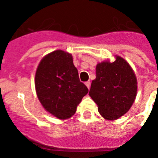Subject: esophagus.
<instances>
[{
	"instance_id": "34e87169",
	"label": "esophagus",
	"mask_w": 158,
	"mask_h": 158,
	"mask_svg": "<svg viewBox=\"0 0 158 158\" xmlns=\"http://www.w3.org/2000/svg\"><path fill=\"white\" fill-rule=\"evenodd\" d=\"M85 85H86V86H87V88H90V81H87V82H85Z\"/></svg>"
}]
</instances>
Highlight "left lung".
Instances as JSON below:
<instances>
[{
  "label": "left lung",
  "mask_w": 158,
  "mask_h": 158,
  "mask_svg": "<svg viewBox=\"0 0 158 158\" xmlns=\"http://www.w3.org/2000/svg\"><path fill=\"white\" fill-rule=\"evenodd\" d=\"M137 79L130 64L120 56L114 62L104 61L96 66V79L89 95L98 110L107 120H115L127 113L136 98Z\"/></svg>",
  "instance_id": "obj_1"
}]
</instances>
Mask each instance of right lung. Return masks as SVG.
I'll list each match as a JSON object with an SVG mask.
<instances>
[{
  "label": "right lung",
  "mask_w": 158,
  "mask_h": 158,
  "mask_svg": "<svg viewBox=\"0 0 158 158\" xmlns=\"http://www.w3.org/2000/svg\"><path fill=\"white\" fill-rule=\"evenodd\" d=\"M37 97L47 111L60 119L71 118L83 96L88 93L80 82L72 56L56 50L45 56L35 72Z\"/></svg>",
  "instance_id": "1"
}]
</instances>
